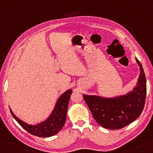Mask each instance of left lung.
Segmentation results:
<instances>
[{"label":"left lung","instance_id":"8db88e82","mask_svg":"<svg viewBox=\"0 0 153 153\" xmlns=\"http://www.w3.org/2000/svg\"><path fill=\"white\" fill-rule=\"evenodd\" d=\"M135 59L140 67V75L131 91L111 98L83 94L94 119L106 129H118L125 127L137 119L143 111L146 98V78L141 63L137 57Z\"/></svg>","mask_w":153,"mask_h":153}]
</instances>
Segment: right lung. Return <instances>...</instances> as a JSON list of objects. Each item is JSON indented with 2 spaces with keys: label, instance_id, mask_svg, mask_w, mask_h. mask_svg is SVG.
<instances>
[{
  "label": "right lung",
  "instance_id": "1",
  "mask_svg": "<svg viewBox=\"0 0 153 153\" xmlns=\"http://www.w3.org/2000/svg\"><path fill=\"white\" fill-rule=\"evenodd\" d=\"M72 92V89H68L63 93L57 99L50 115L45 121L38 124H27L18 118L10 108V111L16 122L28 132L39 137H49L57 134L64 127L66 122L68 103Z\"/></svg>",
  "mask_w": 153,
  "mask_h": 153
}]
</instances>
